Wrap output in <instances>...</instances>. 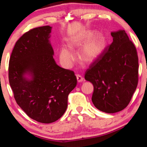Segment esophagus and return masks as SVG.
Returning a JSON list of instances; mask_svg holds the SVG:
<instances>
[{
    "label": "esophagus",
    "instance_id": "obj_1",
    "mask_svg": "<svg viewBox=\"0 0 147 147\" xmlns=\"http://www.w3.org/2000/svg\"><path fill=\"white\" fill-rule=\"evenodd\" d=\"M76 79H77V81H78V82H82L84 80L83 77L81 75H80V74H76Z\"/></svg>",
    "mask_w": 147,
    "mask_h": 147
}]
</instances>
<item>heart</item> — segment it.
<instances>
[{
	"label": "heart",
	"mask_w": 147,
	"mask_h": 147,
	"mask_svg": "<svg viewBox=\"0 0 147 147\" xmlns=\"http://www.w3.org/2000/svg\"><path fill=\"white\" fill-rule=\"evenodd\" d=\"M94 33L88 32L82 36L76 37L71 41L72 47L82 45L88 42ZM106 45L105 38L102 34H97L84 45L81 51V56L84 61L89 63L94 61L102 53ZM61 61L66 67H70L76 59V53L71 47L66 45L61 47L59 53Z\"/></svg>",
	"instance_id": "b5f03b06"
}]
</instances>
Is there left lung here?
<instances>
[{"mask_svg": "<svg viewBox=\"0 0 147 147\" xmlns=\"http://www.w3.org/2000/svg\"><path fill=\"white\" fill-rule=\"evenodd\" d=\"M112 43L107 46L85 73L93 84L92 102L108 113L128 105L138 84V56L132 41L124 30L111 32Z\"/></svg>", "mask_w": 147, "mask_h": 147, "instance_id": "left-lung-1", "label": "left lung"}]
</instances>
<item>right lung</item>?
<instances>
[{
	"instance_id": "add662e5",
	"label": "right lung",
	"mask_w": 147,
	"mask_h": 147,
	"mask_svg": "<svg viewBox=\"0 0 147 147\" xmlns=\"http://www.w3.org/2000/svg\"><path fill=\"white\" fill-rule=\"evenodd\" d=\"M52 27H37L17 41L9 61V82L17 104L31 119L51 123L65 112L68 95L75 88L73 71L58 66L49 39ZM27 71L32 78L24 77Z\"/></svg>"
}]
</instances>
